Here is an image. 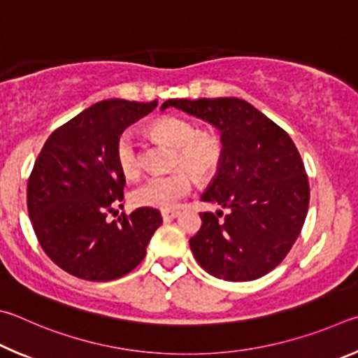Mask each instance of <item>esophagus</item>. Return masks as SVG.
<instances>
[{
  "instance_id": "esophagus-1",
  "label": "esophagus",
  "mask_w": 358,
  "mask_h": 358,
  "mask_svg": "<svg viewBox=\"0 0 358 358\" xmlns=\"http://www.w3.org/2000/svg\"><path fill=\"white\" fill-rule=\"evenodd\" d=\"M180 215L179 210H163L162 217L163 220H173V218H178Z\"/></svg>"
}]
</instances>
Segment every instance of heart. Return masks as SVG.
Instances as JSON below:
<instances>
[{
	"label": "heart",
	"mask_w": 358,
	"mask_h": 358,
	"mask_svg": "<svg viewBox=\"0 0 358 358\" xmlns=\"http://www.w3.org/2000/svg\"><path fill=\"white\" fill-rule=\"evenodd\" d=\"M154 134L176 148L174 165H185L199 178L215 171L222 159V143L209 131H199L195 122L179 116H166L154 124ZM116 163L127 179L141 171V152L136 134L124 130L116 141ZM193 189V176L180 168L168 174L150 176L131 192V203L140 208L169 210Z\"/></svg>",
	"instance_id": "obj_1"
}]
</instances>
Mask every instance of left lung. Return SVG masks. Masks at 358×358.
Returning <instances> with one entry per match:
<instances>
[{"label": "left lung", "mask_w": 358, "mask_h": 358, "mask_svg": "<svg viewBox=\"0 0 358 358\" xmlns=\"http://www.w3.org/2000/svg\"><path fill=\"white\" fill-rule=\"evenodd\" d=\"M169 106L220 131L222 159L201 199L228 214L222 222L199 214L203 224L190 239L198 264L227 281L268 273L289 253L308 212V178L296 144L242 99H169L160 110Z\"/></svg>", "instance_id": "left-lung-1"}]
</instances>
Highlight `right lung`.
<instances>
[{"label": "right lung", "mask_w": 358, "mask_h": 358, "mask_svg": "<svg viewBox=\"0 0 358 358\" xmlns=\"http://www.w3.org/2000/svg\"><path fill=\"white\" fill-rule=\"evenodd\" d=\"M155 106L157 100H102L55 130L37 157L28 180L31 223L48 258L73 277H124L144 259L162 224L152 208L106 222L125 185L115 155L117 138Z\"/></svg>", "instance_id": "obj_1"}]
</instances>
